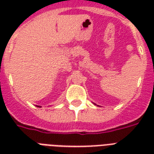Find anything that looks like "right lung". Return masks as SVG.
<instances>
[{
    "label": "right lung",
    "instance_id": "add662e5",
    "mask_svg": "<svg viewBox=\"0 0 154 154\" xmlns=\"http://www.w3.org/2000/svg\"><path fill=\"white\" fill-rule=\"evenodd\" d=\"M38 107H41V106H38Z\"/></svg>",
    "mask_w": 154,
    "mask_h": 154
}]
</instances>
